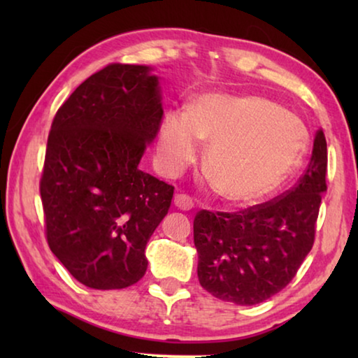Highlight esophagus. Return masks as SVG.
<instances>
[{
  "mask_svg": "<svg viewBox=\"0 0 358 358\" xmlns=\"http://www.w3.org/2000/svg\"><path fill=\"white\" fill-rule=\"evenodd\" d=\"M173 203H175V207L180 210H185V211L194 208L192 199L187 196V194H177V196L173 197Z\"/></svg>",
  "mask_w": 358,
  "mask_h": 358,
  "instance_id": "obj_1",
  "label": "esophagus"
}]
</instances>
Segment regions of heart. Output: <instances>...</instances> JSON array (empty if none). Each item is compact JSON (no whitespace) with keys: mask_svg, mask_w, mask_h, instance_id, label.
Segmentation results:
<instances>
[{"mask_svg":"<svg viewBox=\"0 0 358 358\" xmlns=\"http://www.w3.org/2000/svg\"><path fill=\"white\" fill-rule=\"evenodd\" d=\"M208 143L205 167L217 191L245 202L275 191L308 145L300 117L257 94H203L189 112H169L159 134L164 172L178 175Z\"/></svg>","mask_w":358,"mask_h":358,"instance_id":"1","label":"heart"}]
</instances>
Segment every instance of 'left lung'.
Wrapping results in <instances>:
<instances>
[{"label": "left lung", "mask_w": 358, "mask_h": 358, "mask_svg": "<svg viewBox=\"0 0 358 358\" xmlns=\"http://www.w3.org/2000/svg\"><path fill=\"white\" fill-rule=\"evenodd\" d=\"M325 177L327 142L319 129L310 164L292 189L234 213L199 211L194 245L201 286L237 305H257L281 292L314 245Z\"/></svg>", "instance_id": "obj_1"}]
</instances>
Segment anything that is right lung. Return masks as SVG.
<instances>
[{
    "label": "right lung",
    "mask_w": 358,
    "mask_h": 358,
    "mask_svg": "<svg viewBox=\"0 0 358 358\" xmlns=\"http://www.w3.org/2000/svg\"><path fill=\"white\" fill-rule=\"evenodd\" d=\"M107 64L63 102L48 132L39 183L45 238L78 282L124 289L147 271L145 246L173 186L138 169L162 120L157 77Z\"/></svg>",
    "instance_id": "right-lung-1"
}]
</instances>
